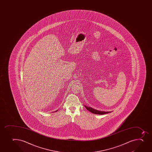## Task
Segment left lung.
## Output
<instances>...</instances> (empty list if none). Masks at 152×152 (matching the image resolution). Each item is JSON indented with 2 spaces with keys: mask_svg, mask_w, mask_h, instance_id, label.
I'll return each instance as SVG.
<instances>
[{
  "mask_svg": "<svg viewBox=\"0 0 152 152\" xmlns=\"http://www.w3.org/2000/svg\"><path fill=\"white\" fill-rule=\"evenodd\" d=\"M84 106L87 110H88L89 111H90L91 113H94V114L102 115V114H107V113H108L112 112V111H99V110H95V109H94V108L91 107H87V106H86V105H84Z\"/></svg>",
  "mask_w": 152,
  "mask_h": 152,
  "instance_id": "8db88e82",
  "label": "left lung"
}]
</instances>
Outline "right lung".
I'll return each mask as SVG.
<instances>
[{"mask_svg":"<svg viewBox=\"0 0 152 152\" xmlns=\"http://www.w3.org/2000/svg\"><path fill=\"white\" fill-rule=\"evenodd\" d=\"M57 111V110H56V111H55V112H56V111Z\"/></svg>","mask_w":152,"mask_h":152,"instance_id":"add662e5","label":"right lung"}]
</instances>
